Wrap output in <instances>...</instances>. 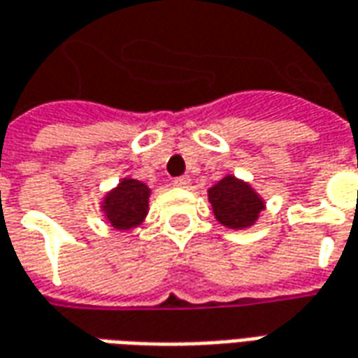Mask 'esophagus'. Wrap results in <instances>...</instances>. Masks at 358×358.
<instances>
[{"instance_id":"esophagus-1","label":"esophagus","mask_w":358,"mask_h":358,"mask_svg":"<svg viewBox=\"0 0 358 358\" xmlns=\"http://www.w3.org/2000/svg\"><path fill=\"white\" fill-rule=\"evenodd\" d=\"M174 186L187 187L189 186V176H178V178H174Z\"/></svg>"}]
</instances>
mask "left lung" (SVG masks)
<instances>
[{"instance_id":"8db88e82","label":"left lung","mask_w":358,"mask_h":358,"mask_svg":"<svg viewBox=\"0 0 358 358\" xmlns=\"http://www.w3.org/2000/svg\"><path fill=\"white\" fill-rule=\"evenodd\" d=\"M207 199L211 203L215 219L232 231L254 227L259 213L266 209L264 197L246 180L236 178L234 174H224L217 184L209 187Z\"/></svg>"}]
</instances>
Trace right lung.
Returning <instances> with one entry per match:
<instances>
[{
	"instance_id": "right-lung-1",
	"label": "right lung",
	"mask_w": 358,
	"mask_h": 358,
	"mask_svg": "<svg viewBox=\"0 0 358 358\" xmlns=\"http://www.w3.org/2000/svg\"><path fill=\"white\" fill-rule=\"evenodd\" d=\"M151 187L145 182L126 176L101 199L102 217L116 231H134L145 222L149 213Z\"/></svg>"
}]
</instances>
